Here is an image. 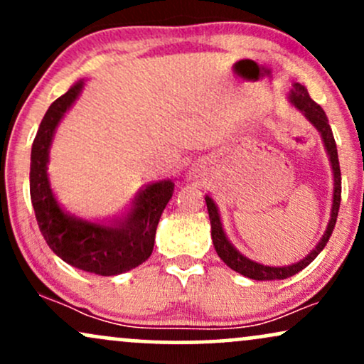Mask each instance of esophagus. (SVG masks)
I'll use <instances>...</instances> for the list:
<instances>
[{"mask_svg":"<svg viewBox=\"0 0 364 364\" xmlns=\"http://www.w3.org/2000/svg\"><path fill=\"white\" fill-rule=\"evenodd\" d=\"M195 176H196V174H195Z\"/></svg>","mask_w":364,"mask_h":364,"instance_id":"obj_1","label":"esophagus"}]
</instances>
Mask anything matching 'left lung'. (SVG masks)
<instances>
[{"label": "left lung", "mask_w": 364, "mask_h": 364, "mask_svg": "<svg viewBox=\"0 0 364 364\" xmlns=\"http://www.w3.org/2000/svg\"><path fill=\"white\" fill-rule=\"evenodd\" d=\"M289 102L296 107L298 111H301V114L306 118L310 123L318 129L321 141H323L325 152H327L330 168H332V176H333V193H332V208H330V219L325 229L323 236L318 241V245L311 250L303 260L291 263V265L284 267H274V265H263L260 262H255L252 258H248L243 255L235 245L229 241L228 235L224 231L223 220H220L219 208H217L215 202L212 200V196L205 195L207 202V210H208V219H210V231H212V243L217 255L220 257L225 265L231 267L232 270H236L237 274L245 275V277L253 279V281H275V279H287L291 275L298 274L299 270H303L304 267H308L310 263L318 257V253L325 248V245L328 243V237L332 236L333 228H336L337 220V212H339L341 205V166H339V156H337V145L333 140L332 128H330L327 114L321 107L316 104L308 94L306 87L301 83L294 82L292 89L287 95Z\"/></svg>", "instance_id": "obj_1"}]
</instances>
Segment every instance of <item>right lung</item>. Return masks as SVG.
<instances>
[{
	"label": "right lung",
	"mask_w": 364,
	"mask_h": 364,
	"mask_svg": "<svg viewBox=\"0 0 364 364\" xmlns=\"http://www.w3.org/2000/svg\"><path fill=\"white\" fill-rule=\"evenodd\" d=\"M83 85V80L75 82L41 121L31 154V200L46 243L63 262L90 274L119 275L152 255L159 219L173 196L174 183H149L135 195L127 214L112 219H87L58 202L48 174L49 150L58 124L80 97Z\"/></svg>",
	"instance_id": "1"
}]
</instances>
